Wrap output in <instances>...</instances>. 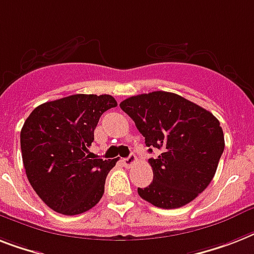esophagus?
I'll return each mask as SVG.
<instances>
[{"instance_id":"34e87169","label":"esophagus","mask_w":254,"mask_h":254,"mask_svg":"<svg viewBox=\"0 0 254 254\" xmlns=\"http://www.w3.org/2000/svg\"><path fill=\"white\" fill-rule=\"evenodd\" d=\"M135 163H137V158H135V155H130V156H127V158H125V159H123V164L127 167V168H131Z\"/></svg>"}]
</instances>
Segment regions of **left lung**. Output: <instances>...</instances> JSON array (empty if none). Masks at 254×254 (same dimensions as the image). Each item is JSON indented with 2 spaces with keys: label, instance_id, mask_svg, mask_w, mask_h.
I'll use <instances>...</instances> for the list:
<instances>
[{
  "label": "left lung",
  "instance_id": "obj_1",
  "mask_svg": "<svg viewBox=\"0 0 254 254\" xmlns=\"http://www.w3.org/2000/svg\"><path fill=\"white\" fill-rule=\"evenodd\" d=\"M120 107L145 137L154 179L138 194L160 209L191 202L211 183L224 150V135L213 113L180 95L154 91L125 99Z\"/></svg>",
  "mask_w": 254,
  "mask_h": 254
}]
</instances>
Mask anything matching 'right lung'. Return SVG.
I'll use <instances>...</instances> for the list:
<instances>
[{
	"label": "right lung",
	"mask_w": 254,
	"mask_h": 254,
	"mask_svg": "<svg viewBox=\"0 0 254 254\" xmlns=\"http://www.w3.org/2000/svg\"><path fill=\"white\" fill-rule=\"evenodd\" d=\"M116 106L111 95H70L36 107L24 121L20 150L27 179L57 213L82 214L104 194L117 159H92L88 147L100 116Z\"/></svg>",
	"instance_id": "add662e5"
}]
</instances>
